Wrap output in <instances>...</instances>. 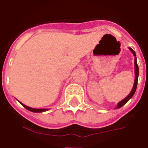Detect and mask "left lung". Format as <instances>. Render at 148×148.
Segmentation results:
<instances>
[{"instance_id":"obj_1","label":"left lung","mask_w":148,"mask_h":148,"mask_svg":"<svg viewBox=\"0 0 148 148\" xmlns=\"http://www.w3.org/2000/svg\"><path fill=\"white\" fill-rule=\"evenodd\" d=\"M129 49H130V51L133 53L134 56L135 57V58H134V71H135V79H134V86H133V88H132V90H131V93L129 94L124 99H123L121 101H120L119 103H117V108H121L122 106H124L125 103L127 102V101L130 100V99L131 98V97H133V95H134V93H135L136 91V89H137V85H138V74H139V69H138V64H137V58H136V53L135 52H134V51L132 48H131V47H129Z\"/></svg>"}]
</instances>
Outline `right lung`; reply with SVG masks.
Returning a JSON list of instances; mask_svg holds the SVG:
<instances>
[{
  "instance_id": "add662e5",
  "label": "right lung",
  "mask_w": 148,
  "mask_h": 148,
  "mask_svg": "<svg viewBox=\"0 0 148 148\" xmlns=\"http://www.w3.org/2000/svg\"><path fill=\"white\" fill-rule=\"evenodd\" d=\"M21 103V102H20ZM22 105L24 106V108H26L27 110H30V111H32V112H34V113H40V112H44V111H46L47 110V109H35V108H30V107H27V106L24 105V103H21Z\"/></svg>"
}]
</instances>
